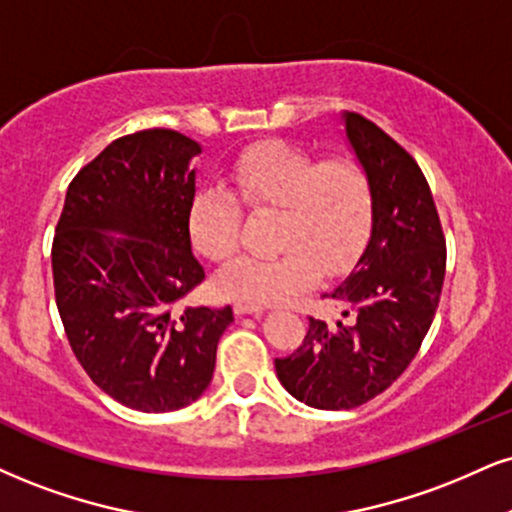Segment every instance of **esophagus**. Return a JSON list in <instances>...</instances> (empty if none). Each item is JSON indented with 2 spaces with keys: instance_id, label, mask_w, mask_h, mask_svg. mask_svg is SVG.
Here are the masks:
<instances>
[{
  "instance_id": "1",
  "label": "esophagus",
  "mask_w": 512,
  "mask_h": 512,
  "mask_svg": "<svg viewBox=\"0 0 512 512\" xmlns=\"http://www.w3.org/2000/svg\"><path fill=\"white\" fill-rule=\"evenodd\" d=\"M233 312H236L238 317H243V315H262L264 307L262 305H252V303H243V300H238V303L233 305Z\"/></svg>"
}]
</instances>
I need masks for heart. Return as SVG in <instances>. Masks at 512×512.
<instances>
[{
    "label": "heart",
    "mask_w": 512,
    "mask_h": 512,
    "mask_svg": "<svg viewBox=\"0 0 512 512\" xmlns=\"http://www.w3.org/2000/svg\"><path fill=\"white\" fill-rule=\"evenodd\" d=\"M229 190L202 188L188 205L193 248L226 262L240 243L243 205L276 212L274 257H240L217 276L219 295L252 305L283 303L317 281L336 276L365 248L374 219L372 178L360 159H319L305 147L267 140L243 150L226 171Z\"/></svg>",
    "instance_id": "1"
}]
</instances>
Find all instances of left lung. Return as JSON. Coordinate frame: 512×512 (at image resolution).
I'll return each mask as SVG.
<instances>
[{
  "mask_svg": "<svg viewBox=\"0 0 512 512\" xmlns=\"http://www.w3.org/2000/svg\"><path fill=\"white\" fill-rule=\"evenodd\" d=\"M346 135L372 178V236L348 279L324 295L341 317H310L300 348L274 360L283 389L319 410L357 408L408 369L446 276V236L420 166L362 114H346Z\"/></svg>",
  "mask_w": 512,
  "mask_h": 512,
  "instance_id": "8db88e82",
  "label": "left lung"
}]
</instances>
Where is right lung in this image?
Segmentation results:
<instances>
[{"label":"right lung","mask_w":512,"mask_h":512,"mask_svg":"<svg viewBox=\"0 0 512 512\" xmlns=\"http://www.w3.org/2000/svg\"><path fill=\"white\" fill-rule=\"evenodd\" d=\"M195 155L200 145L171 128L116 138L73 176L54 231V298L73 355L140 412L200 398L233 322L231 305L176 310L205 281L188 236Z\"/></svg>","instance_id":"obj_1"}]
</instances>
